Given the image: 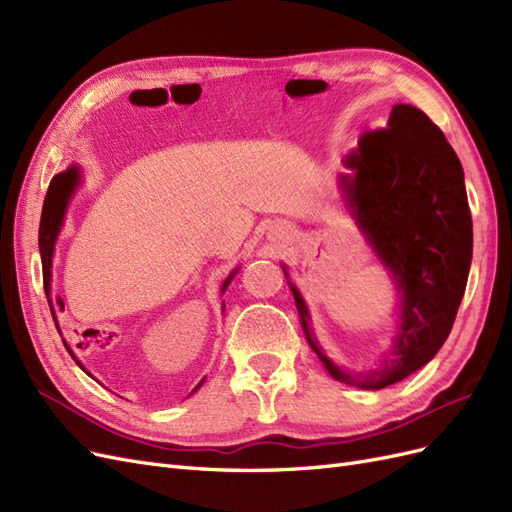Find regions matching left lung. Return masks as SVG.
I'll return each mask as SVG.
<instances>
[{"mask_svg":"<svg viewBox=\"0 0 512 512\" xmlns=\"http://www.w3.org/2000/svg\"><path fill=\"white\" fill-rule=\"evenodd\" d=\"M344 166L350 173L339 177V188L346 209L399 292L397 333L382 361L363 371L337 367L282 269L324 369L348 386L380 391L427 365L451 333L472 262V215L457 153L416 106L395 104L386 126L365 132Z\"/></svg>","mask_w":512,"mask_h":512,"instance_id":"obj_1","label":"left lung"}]
</instances>
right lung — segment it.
Masks as SVG:
<instances>
[{"label":"right lung","instance_id":"add662e5","mask_svg":"<svg viewBox=\"0 0 512 512\" xmlns=\"http://www.w3.org/2000/svg\"><path fill=\"white\" fill-rule=\"evenodd\" d=\"M81 168L72 164L70 168H66L64 173H59L51 179V185H49V192H46V198H44V205H42V218H40V230H38V245H40V258H42V280H44V292H46V299H49V305H51V312H53V318H55V324H57V316H55V309H53V299H51V269H53V254H55V243H57V237H59V230L61 226H64V218H66V211H68V205H70V198L74 196L76 188H79L81 183ZM239 269L232 271L224 284H222V292H226L228 284L232 277L237 275ZM224 312V309H222ZM68 348V346H66ZM68 352L72 354V359L79 363L81 369H85L81 365V361L76 359L74 352L68 348ZM91 376V374H89ZM205 378L198 382V386L194 391H198L200 386H203ZM192 391V393H194Z\"/></svg>","mask_w":512,"mask_h":512}]
</instances>
